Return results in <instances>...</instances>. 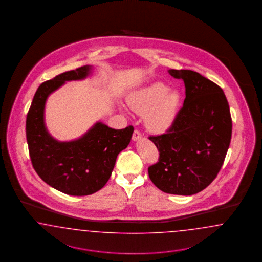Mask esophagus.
I'll return each instance as SVG.
<instances>
[{"mask_svg":"<svg viewBox=\"0 0 262 262\" xmlns=\"http://www.w3.org/2000/svg\"><path fill=\"white\" fill-rule=\"evenodd\" d=\"M141 137H142V135L140 134V132L137 130V129H135V132H134V134H133V140H134V141H137V140L141 139Z\"/></svg>","mask_w":262,"mask_h":262,"instance_id":"obj_1","label":"esophagus"}]
</instances>
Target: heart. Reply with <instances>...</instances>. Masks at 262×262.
<instances>
[{"instance_id": "heart-1", "label": "heart", "mask_w": 262, "mask_h": 262, "mask_svg": "<svg viewBox=\"0 0 262 262\" xmlns=\"http://www.w3.org/2000/svg\"><path fill=\"white\" fill-rule=\"evenodd\" d=\"M180 102L181 96L178 91H169L166 84L155 82L134 92L127 104L136 113L144 115L146 127L159 134L173 125Z\"/></svg>"}]
</instances>
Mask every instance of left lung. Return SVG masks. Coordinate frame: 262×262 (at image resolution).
<instances>
[{"mask_svg":"<svg viewBox=\"0 0 262 262\" xmlns=\"http://www.w3.org/2000/svg\"><path fill=\"white\" fill-rule=\"evenodd\" d=\"M168 72L183 79L185 99L166 134L149 137L159 159L148 172L160 190L189 196L207 187L222 167L231 138L230 106L222 88L197 72Z\"/></svg>","mask_w":262,"mask_h":262,"instance_id":"1","label":"left lung"}]
</instances>
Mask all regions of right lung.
<instances>
[{
    "label": "right lung",
    "mask_w": 262,
    "mask_h": 262,
    "mask_svg": "<svg viewBox=\"0 0 262 262\" xmlns=\"http://www.w3.org/2000/svg\"><path fill=\"white\" fill-rule=\"evenodd\" d=\"M91 68L85 65L41 83L26 121L27 141L35 172L50 186L72 196H86L103 188L118 154L127 148L134 133L133 126L114 129L102 122L69 142L57 141L48 133L44 122L48 96L65 81L85 79Z\"/></svg>",
    "instance_id": "add662e5"
}]
</instances>
